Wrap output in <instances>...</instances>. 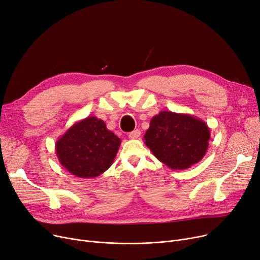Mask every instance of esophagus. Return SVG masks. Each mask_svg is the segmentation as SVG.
<instances>
[{"label":"esophagus","instance_id":"esophagus-1","mask_svg":"<svg viewBox=\"0 0 260 260\" xmlns=\"http://www.w3.org/2000/svg\"><path fill=\"white\" fill-rule=\"evenodd\" d=\"M140 136H141V130H139V129L133 130L132 132H130V133H129V139H131V140H136V139H139Z\"/></svg>","mask_w":260,"mask_h":260}]
</instances>
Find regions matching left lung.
I'll return each instance as SVG.
<instances>
[{
  "mask_svg": "<svg viewBox=\"0 0 260 260\" xmlns=\"http://www.w3.org/2000/svg\"><path fill=\"white\" fill-rule=\"evenodd\" d=\"M210 129L191 114L160 111L144 135L146 146L170 169H188L201 161L209 147Z\"/></svg>",
  "mask_w": 260,
  "mask_h": 260,
  "instance_id": "left-lung-1",
  "label": "left lung"
}]
</instances>
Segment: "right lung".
<instances>
[{
    "label": "right lung",
    "instance_id": "1",
    "mask_svg": "<svg viewBox=\"0 0 260 260\" xmlns=\"http://www.w3.org/2000/svg\"><path fill=\"white\" fill-rule=\"evenodd\" d=\"M120 140L105 121L88 116L76 121L55 143L56 156L65 169L80 178L96 177L108 170Z\"/></svg>",
    "mask_w": 260,
    "mask_h": 260
}]
</instances>
